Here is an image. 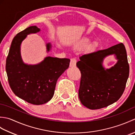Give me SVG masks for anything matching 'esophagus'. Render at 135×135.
Wrapping results in <instances>:
<instances>
[{
  "label": "esophagus",
  "mask_w": 135,
  "mask_h": 135,
  "mask_svg": "<svg viewBox=\"0 0 135 135\" xmlns=\"http://www.w3.org/2000/svg\"><path fill=\"white\" fill-rule=\"evenodd\" d=\"M76 59L75 58H72L71 59V61L70 66L71 67H74L76 66Z\"/></svg>",
  "instance_id": "34e87169"
}]
</instances>
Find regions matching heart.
<instances>
[{
	"mask_svg": "<svg viewBox=\"0 0 135 135\" xmlns=\"http://www.w3.org/2000/svg\"><path fill=\"white\" fill-rule=\"evenodd\" d=\"M90 42V41L89 39L84 38V39H82L81 41L79 42L78 45L79 46H87L89 44Z\"/></svg>",
	"mask_w": 135,
	"mask_h": 135,
	"instance_id": "obj_1",
	"label": "heart"
}]
</instances>
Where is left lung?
<instances>
[{"mask_svg": "<svg viewBox=\"0 0 135 135\" xmlns=\"http://www.w3.org/2000/svg\"><path fill=\"white\" fill-rule=\"evenodd\" d=\"M114 54L117 64L105 70L101 63L105 56ZM76 66L81 73L78 90L82 104L91 110H97L113 104L122 95L129 74L124 45L113 46L104 50L85 54Z\"/></svg>", "mask_w": 135, "mask_h": 135, "instance_id": "obj_1", "label": "left lung"}]
</instances>
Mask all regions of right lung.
I'll list each match as a JSON object with an SVG mask.
<instances>
[{
    "instance_id": "1",
    "label": "right lung",
    "mask_w": 135,
    "mask_h": 135,
    "mask_svg": "<svg viewBox=\"0 0 135 135\" xmlns=\"http://www.w3.org/2000/svg\"><path fill=\"white\" fill-rule=\"evenodd\" d=\"M40 31L31 26L14 36L6 59V70L13 93L20 98L34 105L48 102L54 94L59 76L69 67L70 60L47 57L39 64H24L20 56V45L27 35ZM47 51L50 48L47 44Z\"/></svg>"
}]
</instances>
